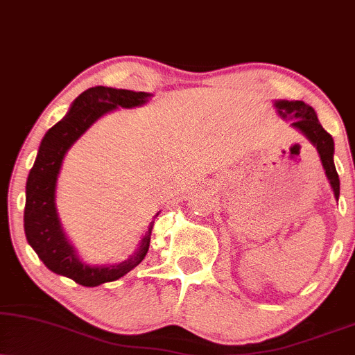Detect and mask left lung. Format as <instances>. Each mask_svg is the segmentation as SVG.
Returning a JSON list of instances; mask_svg holds the SVG:
<instances>
[{
  "label": "left lung",
  "instance_id": "left-lung-1",
  "mask_svg": "<svg viewBox=\"0 0 355 355\" xmlns=\"http://www.w3.org/2000/svg\"><path fill=\"white\" fill-rule=\"evenodd\" d=\"M275 106L278 107V113L282 116L291 114L295 118L291 125L300 129L304 136H306L313 144L316 146L318 154L321 157L322 167L326 170L327 180L331 182V187L334 190V196L339 198V175L336 172L334 167V141L331 137V134H327L320 121L316 118L315 110L311 106H308L303 101H277Z\"/></svg>",
  "mask_w": 355,
  "mask_h": 355
}]
</instances>
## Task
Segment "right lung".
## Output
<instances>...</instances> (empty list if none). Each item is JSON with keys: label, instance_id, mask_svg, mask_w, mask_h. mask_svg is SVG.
<instances>
[{"label": "right lung", "instance_id": "1", "mask_svg": "<svg viewBox=\"0 0 355 355\" xmlns=\"http://www.w3.org/2000/svg\"><path fill=\"white\" fill-rule=\"evenodd\" d=\"M150 95L144 92L93 87L83 92L71 105L69 114L47 131L40 142L34 167L26 183L24 231L39 259L52 272L71 278L78 285L96 286L114 282L137 267L146 257L154 223L147 230L139 250L118 266L89 267L82 263L62 232L55 211V185L62 160L82 134L95 121L114 107L144 105Z\"/></svg>", "mask_w": 355, "mask_h": 355}]
</instances>
